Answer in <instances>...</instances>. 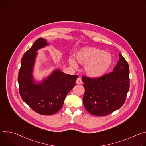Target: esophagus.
Returning <instances> with one entry per match:
<instances>
[{
  "label": "esophagus",
  "instance_id": "1",
  "mask_svg": "<svg viewBox=\"0 0 146 146\" xmlns=\"http://www.w3.org/2000/svg\"><path fill=\"white\" fill-rule=\"evenodd\" d=\"M76 83L77 84H82V81L80 78H78L76 80Z\"/></svg>",
  "mask_w": 146,
  "mask_h": 146
}]
</instances>
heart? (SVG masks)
<instances>
[{
    "label": "heart",
    "mask_w": 146,
    "mask_h": 146,
    "mask_svg": "<svg viewBox=\"0 0 146 146\" xmlns=\"http://www.w3.org/2000/svg\"><path fill=\"white\" fill-rule=\"evenodd\" d=\"M76 59L80 64L84 65L85 73L91 78H99L103 76L113 63V56L110 53L94 47L80 49L76 54ZM69 62L72 67H77L74 58L70 56Z\"/></svg>",
    "instance_id": "heart-1"
}]
</instances>
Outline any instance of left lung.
I'll use <instances>...</instances> for the list:
<instances>
[{
  "instance_id": "left-lung-1",
  "label": "left lung",
  "mask_w": 146,
  "mask_h": 146,
  "mask_svg": "<svg viewBox=\"0 0 146 146\" xmlns=\"http://www.w3.org/2000/svg\"><path fill=\"white\" fill-rule=\"evenodd\" d=\"M119 58L113 72L96 78L82 77L85 88L83 104L89 113L105 116L125 103L129 89V68L121 53Z\"/></svg>"
}]
</instances>
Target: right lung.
Returning <instances> with one entry per match:
<instances>
[{
  "instance_id": "1",
  "label": "right lung",
  "mask_w": 146,
  "mask_h": 146,
  "mask_svg": "<svg viewBox=\"0 0 146 146\" xmlns=\"http://www.w3.org/2000/svg\"><path fill=\"white\" fill-rule=\"evenodd\" d=\"M49 44L39 38L24 54L18 76L23 100L37 113L50 115L62 107L68 94L75 86L77 75H70L55 69L46 78L37 81L33 75L37 51Z\"/></svg>"
}]
</instances>
